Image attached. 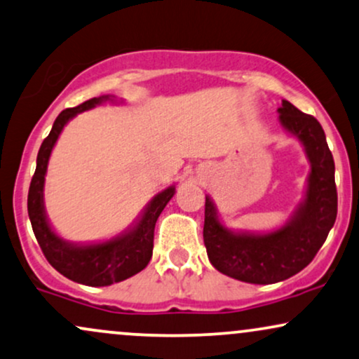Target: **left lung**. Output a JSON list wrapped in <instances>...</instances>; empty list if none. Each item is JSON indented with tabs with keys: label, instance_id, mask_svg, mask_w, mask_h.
Returning <instances> with one entry per match:
<instances>
[{
	"label": "left lung",
	"instance_id": "obj_1",
	"mask_svg": "<svg viewBox=\"0 0 359 359\" xmlns=\"http://www.w3.org/2000/svg\"><path fill=\"white\" fill-rule=\"evenodd\" d=\"M280 123L303 144L309 161L306 193L293 216L271 233L231 231L221 223L206 194L205 240L210 263L219 273L253 285H273L294 276L311 263L328 238L338 213L334 161L316 118L283 100Z\"/></svg>",
	"mask_w": 359,
	"mask_h": 359
}]
</instances>
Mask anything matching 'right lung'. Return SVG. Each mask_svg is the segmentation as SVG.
I'll return each mask as SVG.
<instances>
[{
  "mask_svg": "<svg viewBox=\"0 0 359 359\" xmlns=\"http://www.w3.org/2000/svg\"><path fill=\"white\" fill-rule=\"evenodd\" d=\"M106 101L116 103L118 100L109 95L100 96V98L85 101L76 108L63 109L57 114L50 135L44 138L38 151L36 171L31 180L28 191V215L31 226H33L34 236H36L38 245L41 246L48 263L68 280L88 286H109L113 283L128 280L133 274L140 273L141 269L148 266L153 256L154 224L176 191L175 184H172L158 193L146 205L138 219L125 231L113 236L111 240L100 243H69L55 233L48 221L43 200L44 176H46L51 151L69 119H73L78 113L88 111Z\"/></svg>",
  "mask_w": 359,
  "mask_h": 359,
  "instance_id": "1",
  "label": "right lung"
}]
</instances>
